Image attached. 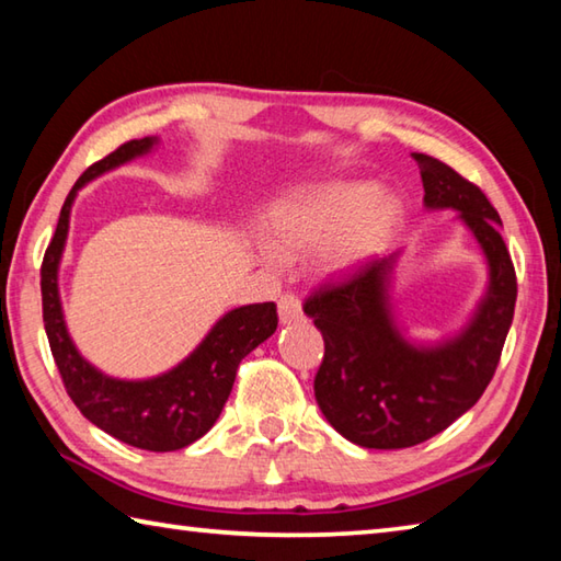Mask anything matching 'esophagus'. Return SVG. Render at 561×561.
Wrapping results in <instances>:
<instances>
[{
	"mask_svg": "<svg viewBox=\"0 0 561 561\" xmlns=\"http://www.w3.org/2000/svg\"><path fill=\"white\" fill-rule=\"evenodd\" d=\"M278 316H280V325H296V322L302 320V306L296 296H280L278 300Z\"/></svg>",
	"mask_w": 561,
	"mask_h": 561,
	"instance_id": "esophagus-1",
	"label": "esophagus"
}]
</instances>
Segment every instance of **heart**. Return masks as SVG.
<instances>
[{
	"label": "heart",
	"instance_id": "obj_1",
	"mask_svg": "<svg viewBox=\"0 0 561 561\" xmlns=\"http://www.w3.org/2000/svg\"><path fill=\"white\" fill-rule=\"evenodd\" d=\"M401 221V199L371 182H328L283 199L268 221L261 261H280L316 251L318 275L345 278L385 251Z\"/></svg>",
	"mask_w": 561,
	"mask_h": 561
}]
</instances>
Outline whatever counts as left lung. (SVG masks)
<instances>
[{
	"instance_id": "1",
	"label": "left lung",
	"mask_w": 561,
	"mask_h": 561,
	"mask_svg": "<svg viewBox=\"0 0 561 561\" xmlns=\"http://www.w3.org/2000/svg\"><path fill=\"white\" fill-rule=\"evenodd\" d=\"M411 157L424 182V206L456 211L483 251L488 283L466 325L438 340L414 337L397 316L391 283L401 251L306 302L325 340L318 407L340 436L362 448L424 444L463 416L495 375L517 300L503 221L488 196L434 157Z\"/></svg>"
}]
</instances>
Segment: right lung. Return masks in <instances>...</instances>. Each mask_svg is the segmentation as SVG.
Here are the masks:
<instances>
[{"mask_svg":"<svg viewBox=\"0 0 561 561\" xmlns=\"http://www.w3.org/2000/svg\"><path fill=\"white\" fill-rule=\"evenodd\" d=\"M157 147H160L157 135L130 140L78 176L61 206L56 233L44 255L42 300L48 345L68 397L81 409V414L127 446L164 454L194 444L216 424L231 394L239 362L273 335L278 328V312L275 302H255L224 312L190 355L176 362L172 369L147 379L111 377L78 352L66 325L61 290H58V271H61L73 202L88 182L154 152Z\"/></svg>","mask_w":561,"mask_h":561,"instance_id":"add662e5","label":"right lung"}]
</instances>
